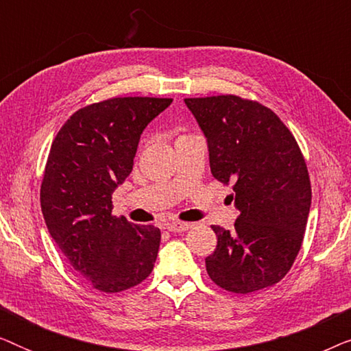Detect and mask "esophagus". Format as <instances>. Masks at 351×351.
Segmentation results:
<instances>
[{"mask_svg": "<svg viewBox=\"0 0 351 351\" xmlns=\"http://www.w3.org/2000/svg\"><path fill=\"white\" fill-rule=\"evenodd\" d=\"M166 228L169 230V232H174V233H180V232H186V230L189 228H191V225L190 223H186V222H169V223H166Z\"/></svg>", "mask_w": 351, "mask_h": 351, "instance_id": "esophagus-1", "label": "esophagus"}]
</instances>
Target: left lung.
Listing matches in <instances>:
<instances>
[{
    "label": "left lung",
    "instance_id": "obj_1",
    "mask_svg": "<svg viewBox=\"0 0 351 351\" xmlns=\"http://www.w3.org/2000/svg\"><path fill=\"white\" fill-rule=\"evenodd\" d=\"M203 131L210 172L233 184L234 230L213 225L217 247L206 257L215 285L251 294L276 285L300 251L311 204L308 171L294 136L258 102L238 95L185 99Z\"/></svg>",
    "mask_w": 351,
    "mask_h": 351
}]
</instances>
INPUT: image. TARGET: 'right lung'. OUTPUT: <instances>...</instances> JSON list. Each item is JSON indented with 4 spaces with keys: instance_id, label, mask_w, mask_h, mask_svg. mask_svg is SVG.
<instances>
[{
    "instance_id": "add662e5",
    "label": "right lung",
    "mask_w": 351,
    "mask_h": 351,
    "mask_svg": "<svg viewBox=\"0 0 351 351\" xmlns=\"http://www.w3.org/2000/svg\"><path fill=\"white\" fill-rule=\"evenodd\" d=\"M172 99L117 97L88 105L60 128L47 156L41 210L73 270L102 292L150 275L161 232L112 214V195L131 174L141 134Z\"/></svg>"
}]
</instances>
